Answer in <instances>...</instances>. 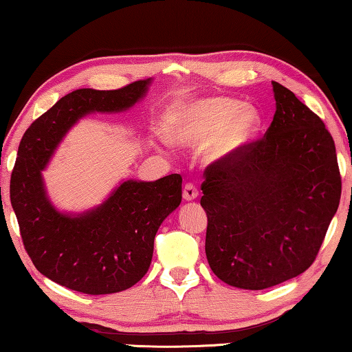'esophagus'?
<instances>
[{
	"instance_id": "34e87169",
	"label": "esophagus",
	"mask_w": 352,
	"mask_h": 352,
	"mask_svg": "<svg viewBox=\"0 0 352 352\" xmlns=\"http://www.w3.org/2000/svg\"><path fill=\"white\" fill-rule=\"evenodd\" d=\"M197 195H199V189L194 183L184 184V188H183V199L184 200L186 201L194 200V199H197Z\"/></svg>"
}]
</instances>
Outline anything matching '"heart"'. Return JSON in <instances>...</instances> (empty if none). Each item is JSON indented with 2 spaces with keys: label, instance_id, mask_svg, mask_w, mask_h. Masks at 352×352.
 <instances>
[{
  "label": "heart",
  "instance_id": "obj_1",
  "mask_svg": "<svg viewBox=\"0 0 352 352\" xmlns=\"http://www.w3.org/2000/svg\"><path fill=\"white\" fill-rule=\"evenodd\" d=\"M259 127L261 116L253 107L211 96L180 105L172 116L169 138L182 146H199L210 139L206 158L219 160L245 146Z\"/></svg>",
  "mask_w": 352,
  "mask_h": 352
}]
</instances>
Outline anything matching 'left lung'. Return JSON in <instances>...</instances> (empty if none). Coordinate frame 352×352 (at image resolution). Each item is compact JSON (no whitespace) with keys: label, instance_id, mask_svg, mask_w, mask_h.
Wrapping results in <instances>:
<instances>
[{"label":"left lung","instance_id":"obj_1","mask_svg":"<svg viewBox=\"0 0 352 352\" xmlns=\"http://www.w3.org/2000/svg\"><path fill=\"white\" fill-rule=\"evenodd\" d=\"M276 111L259 140L205 169V252L223 283L262 290L314 264L337 212L342 177L324 122L272 82Z\"/></svg>","mask_w":352,"mask_h":352}]
</instances>
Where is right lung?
Here are the masks:
<instances>
[{
    "label": "right lung",
    "mask_w": 352,
    "mask_h": 352,
    "mask_svg": "<svg viewBox=\"0 0 352 352\" xmlns=\"http://www.w3.org/2000/svg\"><path fill=\"white\" fill-rule=\"evenodd\" d=\"M148 82L118 90H76L23 135L10 175V204L35 269L63 287L88 295L132 287L148 270L160 225L180 205V174L124 182L96 210L79 216L56 211L45 194L41 170L77 119L91 111L129 109L144 96Z\"/></svg>",
    "instance_id": "add662e5"
}]
</instances>
